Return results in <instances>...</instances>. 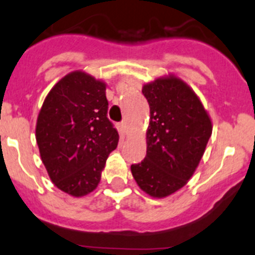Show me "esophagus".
<instances>
[{
	"label": "esophagus",
	"instance_id": "obj_1",
	"mask_svg": "<svg viewBox=\"0 0 255 255\" xmlns=\"http://www.w3.org/2000/svg\"><path fill=\"white\" fill-rule=\"evenodd\" d=\"M119 130H120V132L123 133V135H127V132H128V127H127V123L125 122H122L119 124Z\"/></svg>",
	"mask_w": 255,
	"mask_h": 255
}]
</instances>
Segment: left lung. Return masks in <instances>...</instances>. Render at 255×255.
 <instances>
[{"instance_id": "left-lung-1", "label": "left lung", "mask_w": 255, "mask_h": 255, "mask_svg": "<svg viewBox=\"0 0 255 255\" xmlns=\"http://www.w3.org/2000/svg\"><path fill=\"white\" fill-rule=\"evenodd\" d=\"M142 94L150 105L147 147L131 173L146 195L165 198L193 176L212 135V120L192 88L175 74L143 84Z\"/></svg>"}]
</instances>
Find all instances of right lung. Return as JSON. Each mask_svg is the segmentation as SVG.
<instances>
[{
	"label": "right lung",
	"instance_id": "1",
	"mask_svg": "<svg viewBox=\"0 0 255 255\" xmlns=\"http://www.w3.org/2000/svg\"><path fill=\"white\" fill-rule=\"evenodd\" d=\"M104 80L74 70L58 80L39 110L36 140L42 162L57 188L84 197L98 187L119 133L107 118Z\"/></svg>",
	"mask_w": 255,
	"mask_h": 255
}]
</instances>
